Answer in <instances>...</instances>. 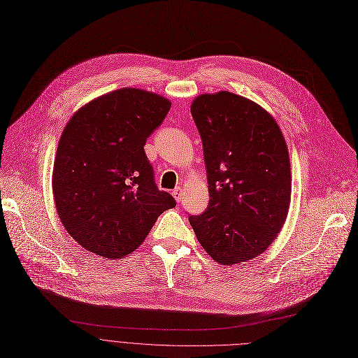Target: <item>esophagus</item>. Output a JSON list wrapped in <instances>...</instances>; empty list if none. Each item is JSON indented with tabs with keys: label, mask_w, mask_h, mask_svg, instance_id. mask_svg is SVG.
I'll return each instance as SVG.
<instances>
[{
	"label": "esophagus",
	"mask_w": 358,
	"mask_h": 358,
	"mask_svg": "<svg viewBox=\"0 0 358 358\" xmlns=\"http://www.w3.org/2000/svg\"><path fill=\"white\" fill-rule=\"evenodd\" d=\"M172 195H173V198H175L176 202H180V201H182V191H180V189H175V191L172 192Z\"/></svg>",
	"instance_id": "34e87169"
}]
</instances>
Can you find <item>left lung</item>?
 Returning a JSON list of instances; mask_svg holds the SVG:
<instances>
[{"label": "left lung", "instance_id": "1", "mask_svg": "<svg viewBox=\"0 0 358 358\" xmlns=\"http://www.w3.org/2000/svg\"><path fill=\"white\" fill-rule=\"evenodd\" d=\"M191 113L203 145L209 203L189 222L217 263L248 262L276 240L289 213L286 140L270 113L233 92L202 94Z\"/></svg>", "mask_w": 358, "mask_h": 358}]
</instances>
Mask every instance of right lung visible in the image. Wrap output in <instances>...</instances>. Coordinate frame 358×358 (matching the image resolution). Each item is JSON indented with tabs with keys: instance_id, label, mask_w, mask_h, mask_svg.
I'll use <instances>...</instances> for the list:
<instances>
[{
	"instance_id": "1",
	"label": "right lung",
	"mask_w": 358,
	"mask_h": 358,
	"mask_svg": "<svg viewBox=\"0 0 358 358\" xmlns=\"http://www.w3.org/2000/svg\"><path fill=\"white\" fill-rule=\"evenodd\" d=\"M172 102L121 88L80 107L62 131L52 175L57 215L83 248L122 259L140 247L175 199L159 191L144 144Z\"/></svg>"
}]
</instances>
